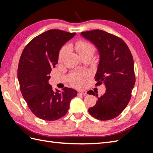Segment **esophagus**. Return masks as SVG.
Listing matches in <instances>:
<instances>
[{"instance_id": "esophagus-1", "label": "esophagus", "mask_w": 153, "mask_h": 153, "mask_svg": "<svg viewBox=\"0 0 153 153\" xmlns=\"http://www.w3.org/2000/svg\"><path fill=\"white\" fill-rule=\"evenodd\" d=\"M87 93L85 91H79L78 92V95H85Z\"/></svg>"}]
</instances>
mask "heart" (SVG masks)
<instances>
[{
    "label": "heart",
    "mask_w": 153,
    "mask_h": 153,
    "mask_svg": "<svg viewBox=\"0 0 153 153\" xmlns=\"http://www.w3.org/2000/svg\"><path fill=\"white\" fill-rule=\"evenodd\" d=\"M75 48L77 50L78 53H79L80 56L82 55L92 53L93 54L95 51L94 46L91 43L87 42L85 41L80 40L78 41L75 44ZM68 48L64 47L62 48L59 52V61H62L65 57L66 53L67 52ZM84 75L81 74H74L71 77V84L75 87H79L82 85L83 78H84Z\"/></svg>",
    "instance_id": "b5f03b06"
}]
</instances>
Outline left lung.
Returning a JSON list of instances; mask_svg holds the SVG:
<instances>
[{
    "instance_id": "1",
    "label": "left lung",
    "mask_w": 153,
    "mask_h": 153,
    "mask_svg": "<svg viewBox=\"0 0 153 153\" xmlns=\"http://www.w3.org/2000/svg\"><path fill=\"white\" fill-rule=\"evenodd\" d=\"M81 35L98 48L100 62L95 75L96 85L103 84L106 87L105 94L100 97L92 90L87 92L98 97L96 105L88 111L101 121L114 119L126 107L135 85L131 53L121 38L102 30L82 32Z\"/></svg>"
}]
</instances>
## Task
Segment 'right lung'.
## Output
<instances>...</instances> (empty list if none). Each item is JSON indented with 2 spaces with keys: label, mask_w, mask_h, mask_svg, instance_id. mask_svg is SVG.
I'll return each mask as SVG.
<instances>
[{
  "label": "right lung",
  "mask_w": 153,
  "mask_h": 153,
  "mask_svg": "<svg viewBox=\"0 0 153 153\" xmlns=\"http://www.w3.org/2000/svg\"><path fill=\"white\" fill-rule=\"evenodd\" d=\"M75 34L49 30L32 39L23 50L18 67L20 91L32 112L41 119L51 121L62 117L71 100L77 95V91L71 88L54 91L48 84L60 50Z\"/></svg>",
  "instance_id": "add662e5"
}]
</instances>
